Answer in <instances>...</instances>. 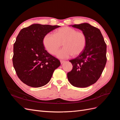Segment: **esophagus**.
Wrapping results in <instances>:
<instances>
[{
    "mask_svg": "<svg viewBox=\"0 0 120 120\" xmlns=\"http://www.w3.org/2000/svg\"><path fill=\"white\" fill-rule=\"evenodd\" d=\"M60 62L61 64H63V63H64L65 62V61L64 60H60Z\"/></svg>",
    "mask_w": 120,
    "mask_h": 120,
    "instance_id": "esophagus-1",
    "label": "esophagus"
}]
</instances>
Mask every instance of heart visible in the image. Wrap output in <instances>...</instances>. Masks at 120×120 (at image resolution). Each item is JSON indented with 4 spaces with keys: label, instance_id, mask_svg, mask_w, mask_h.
Wrapping results in <instances>:
<instances>
[{
    "label": "heart",
    "instance_id": "1",
    "mask_svg": "<svg viewBox=\"0 0 120 120\" xmlns=\"http://www.w3.org/2000/svg\"><path fill=\"white\" fill-rule=\"evenodd\" d=\"M64 46L57 53V57L67 59L71 56H77L84 50L86 38L82 31H78L70 27H63L57 30L54 34H46L42 39V44L49 53L55 55L61 45Z\"/></svg>",
    "mask_w": 120,
    "mask_h": 120
}]
</instances>
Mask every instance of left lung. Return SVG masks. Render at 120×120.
<instances>
[{
    "label": "left lung",
    "mask_w": 120,
    "mask_h": 120,
    "mask_svg": "<svg viewBox=\"0 0 120 120\" xmlns=\"http://www.w3.org/2000/svg\"><path fill=\"white\" fill-rule=\"evenodd\" d=\"M71 25L85 34L86 43L83 51L70 60L73 67L67 77L73 86L86 88L101 77L107 62V45L99 29L88 23Z\"/></svg>",
    "instance_id": "8db88e82"
}]
</instances>
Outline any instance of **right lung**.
<instances>
[{
  "mask_svg": "<svg viewBox=\"0 0 120 120\" xmlns=\"http://www.w3.org/2000/svg\"><path fill=\"white\" fill-rule=\"evenodd\" d=\"M59 27L34 23L19 32L13 45L12 62L18 77L25 84L34 88L46 85L60 65L42 44L44 36Z\"/></svg>",
  "mask_w": 120,
  "mask_h": 120,
  "instance_id": "obj_1",
  "label": "right lung"
}]
</instances>
